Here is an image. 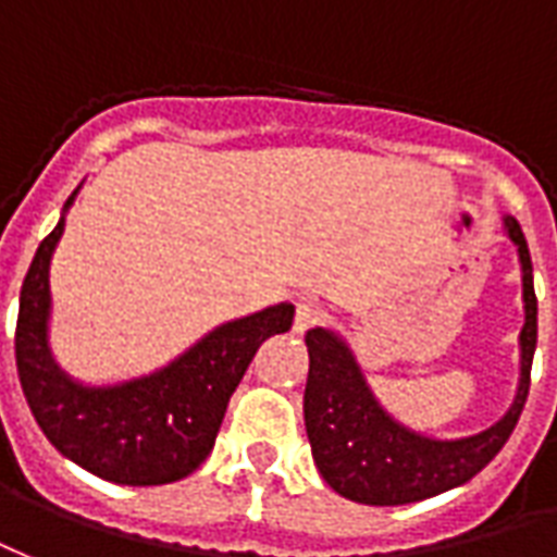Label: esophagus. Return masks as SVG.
<instances>
[{"instance_id":"34e87169","label":"esophagus","mask_w":557,"mask_h":557,"mask_svg":"<svg viewBox=\"0 0 557 557\" xmlns=\"http://www.w3.org/2000/svg\"><path fill=\"white\" fill-rule=\"evenodd\" d=\"M323 320V308L318 302H311V299H296V314H294V332H308V329H314Z\"/></svg>"}]
</instances>
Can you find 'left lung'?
I'll return each mask as SVG.
<instances>
[{
	"instance_id": "left-lung-1",
	"label": "left lung",
	"mask_w": 557,
	"mask_h": 557,
	"mask_svg": "<svg viewBox=\"0 0 557 557\" xmlns=\"http://www.w3.org/2000/svg\"><path fill=\"white\" fill-rule=\"evenodd\" d=\"M505 231L522 263L525 326L519 332L517 397L493 428L466 440L421 436L380 407L356 356L335 332L318 326L306 335L308 383L302 412L308 442L323 481L338 495L380 507L421 502L472 481L505 448L529 397L531 359L537 347V296L529 243L513 216H505Z\"/></svg>"
}]
</instances>
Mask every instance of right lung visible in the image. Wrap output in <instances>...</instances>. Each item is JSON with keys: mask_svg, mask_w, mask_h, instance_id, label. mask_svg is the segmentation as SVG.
I'll use <instances>...</instances> for the list:
<instances>
[{"mask_svg": "<svg viewBox=\"0 0 557 557\" xmlns=\"http://www.w3.org/2000/svg\"><path fill=\"white\" fill-rule=\"evenodd\" d=\"M76 193L64 201V213ZM64 213L32 258L14 350L28 409L67 460L103 481L157 486L193 474L213 450L234 388L270 335L294 323V306H270L222 323L160 371L117 385H83L50 352V261Z\"/></svg>", "mask_w": 557, "mask_h": 557, "instance_id": "obj_1", "label": "right lung"}]
</instances>
